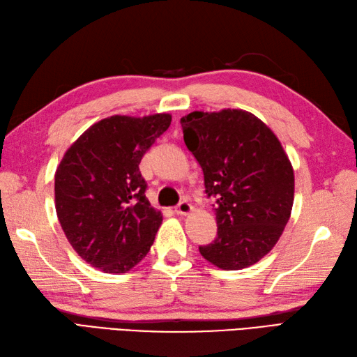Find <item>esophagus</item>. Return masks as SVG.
I'll use <instances>...</instances> for the list:
<instances>
[{
    "mask_svg": "<svg viewBox=\"0 0 357 357\" xmlns=\"http://www.w3.org/2000/svg\"><path fill=\"white\" fill-rule=\"evenodd\" d=\"M192 210H193V206L190 205L187 201H182V202H179V204L175 206V213H176V214H182V216H184V214H188Z\"/></svg>",
    "mask_w": 357,
    "mask_h": 357,
    "instance_id": "obj_1",
    "label": "esophagus"
}]
</instances>
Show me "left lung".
<instances>
[{
    "mask_svg": "<svg viewBox=\"0 0 357 357\" xmlns=\"http://www.w3.org/2000/svg\"><path fill=\"white\" fill-rule=\"evenodd\" d=\"M184 143L216 199L218 236L199 246L214 266L237 271L266 255L291 218L294 169L275 134L242 109L195 111L181 119Z\"/></svg>",
    "mask_w": 357,
    "mask_h": 357,
    "instance_id": "obj_1",
    "label": "left lung"
}]
</instances>
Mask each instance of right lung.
<instances>
[{"label":"right lung","mask_w":357,"mask_h":357,"mask_svg":"<svg viewBox=\"0 0 357 357\" xmlns=\"http://www.w3.org/2000/svg\"><path fill=\"white\" fill-rule=\"evenodd\" d=\"M170 121V114L112 115L63 155L54 175L56 213L74 251L93 268L124 273L151 250L162 216L147 201L138 165Z\"/></svg>","instance_id":"add662e5"}]
</instances>
